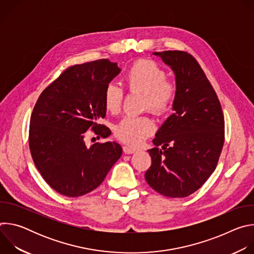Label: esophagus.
Here are the masks:
<instances>
[{"label": "esophagus", "instance_id": "obj_1", "mask_svg": "<svg viewBox=\"0 0 254 254\" xmlns=\"http://www.w3.org/2000/svg\"><path fill=\"white\" fill-rule=\"evenodd\" d=\"M123 150H124L125 154H133V153H135L137 151V149L129 147V146H124Z\"/></svg>", "mask_w": 254, "mask_h": 254}]
</instances>
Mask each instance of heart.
<instances>
[{
	"label": "heart",
	"instance_id": "obj_1",
	"mask_svg": "<svg viewBox=\"0 0 254 254\" xmlns=\"http://www.w3.org/2000/svg\"><path fill=\"white\" fill-rule=\"evenodd\" d=\"M129 91L144 94L143 110L162 117L168 114L176 100L178 84L167 78V72L151 60H138L130 65L125 75ZM125 92L115 83H108L103 91L102 101L105 110L117 115L122 110ZM155 125L148 117H126L115 127L116 136L125 143L136 146L153 133Z\"/></svg>",
	"mask_w": 254,
	"mask_h": 254
}]
</instances>
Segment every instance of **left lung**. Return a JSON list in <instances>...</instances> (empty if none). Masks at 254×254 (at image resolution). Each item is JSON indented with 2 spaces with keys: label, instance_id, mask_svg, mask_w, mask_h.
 Returning a JSON list of instances; mask_svg holds the SVG:
<instances>
[{
  "label": "left lung",
  "instance_id": "left-lung-1",
  "mask_svg": "<svg viewBox=\"0 0 254 254\" xmlns=\"http://www.w3.org/2000/svg\"><path fill=\"white\" fill-rule=\"evenodd\" d=\"M171 66L178 94L171 115L148 150V184L170 198L187 197L208 180L218 164L225 125L220 101L199 62L185 51L154 52Z\"/></svg>",
  "mask_w": 254,
  "mask_h": 254
}]
</instances>
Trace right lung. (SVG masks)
Here are the masks:
<instances>
[{
  "label": "right lung",
  "instance_id": "add662e5",
  "mask_svg": "<svg viewBox=\"0 0 254 254\" xmlns=\"http://www.w3.org/2000/svg\"><path fill=\"white\" fill-rule=\"evenodd\" d=\"M116 62L99 59L66 68L40 94L30 119L29 148L45 182L66 197L96 189L121 158L116 141L87 147L92 131L107 137L111 129L97 124L105 118V86L120 73Z\"/></svg>",
  "mask_w": 254,
  "mask_h": 254
}]
</instances>
